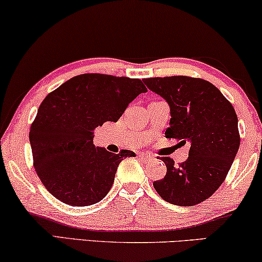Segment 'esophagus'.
<instances>
[{
    "mask_svg": "<svg viewBox=\"0 0 262 262\" xmlns=\"http://www.w3.org/2000/svg\"><path fill=\"white\" fill-rule=\"evenodd\" d=\"M138 157H139V159H141V160H143V161H146V162H149V161L154 160V157H152L151 155H148V154H144V152L138 154Z\"/></svg>",
    "mask_w": 262,
    "mask_h": 262,
    "instance_id": "1",
    "label": "esophagus"
}]
</instances>
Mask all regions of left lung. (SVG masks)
<instances>
[{
	"instance_id": "8db88e82",
	"label": "left lung",
	"mask_w": 262,
	"mask_h": 262,
	"mask_svg": "<svg viewBox=\"0 0 262 262\" xmlns=\"http://www.w3.org/2000/svg\"><path fill=\"white\" fill-rule=\"evenodd\" d=\"M143 82L169 105V127L164 135L189 143L188 159L175 166L162 157L167 173L154 182L166 202L193 206L210 198L223 184L239 148L234 107L209 81L188 76L151 77Z\"/></svg>"
}]
</instances>
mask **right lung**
I'll return each mask as SVG.
<instances>
[{"label":"right lung","mask_w":262,"mask_h":262,"mask_svg":"<svg viewBox=\"0 0 262 262\" xmlns=\"http://www.w3.org/2000/svg\"><path fill=\"white\" fill-rule=\"evenodd\" d=\"M145 92L138 78L83 74L46 96L32 123L30 143L34 169L55 198L73 206L105 198L119 163L136 154L95 146L94 130L106 121L116 123Z\"/></svg>","instance_id":"1"}]
</instances>
